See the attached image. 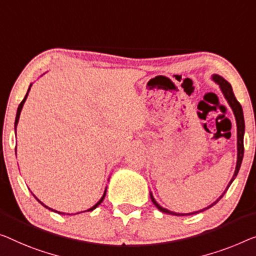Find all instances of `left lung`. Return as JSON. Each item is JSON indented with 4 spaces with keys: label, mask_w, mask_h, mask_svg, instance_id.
Returning <instances> with one entry per match:
<instances>
[{
    "label": "left lung",
    "mask_w": 256,
    "mask_h": 256,
    "mask_svg": "<svg viewBox=\"0 0 256 256\" xmlns=\"http://www.w3.org/2000/svg\"><path fill=\"white\" fill-rule=\"evenodd\" d=\"M212 79L214 82H217L220 87V90H222L224 96H226V98L228 102V104H230V106L232 108V110H234V117H236V122H237V134H238V160H237V166H236V171H234V177H232V179L230 180V182H228V188L226 190H224V193L220 196L218 199H217L215 202H212V204L210 206H208L207 208H204L202 210H198V212H190V214H177V212H170L168 210V209L163 208L160 206L158 202L155 201L154 198H152V193H150V199L152 201V204H154L156 206V208L158 209V210H161L162 212H166V214H170V215H176V216H186V215H194V214H198V212H201L206 210V209H209L212 208V206H215L217 202H218L220 199H222L224 194H226V192L228 190V188H230V185L232 184V182L234 180V178L237 177V174L239 172V169H240V166H242V158H244V133H245V120H244V114H242V104H239L237 98H236L234 96V90H232V87L230 84H228L226 79L220 77V76L218 74H214L212 76Z\"/></svg>",
    "instance_id": "8db88e82"
}]
</instances>
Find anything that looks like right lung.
Segmentation results:
<instances>
[{
  "instance_id": "add662e5",
  "label": "right lung",
  "mask_w": 256,
  "mask_h": 256,
  "mask_svg": "<svg viewBox=\"0 0 256 256\" xmlns=\"http://www.w3.org/2000/svg\"><path fill=\"white\" fill-rule=\"evenodd\" d=\"M28 90H30V88H28ZM28 93H26V95H25V98H22V101L20 102V104H19V106H18V109H17V115H16V120H14V131H16V128H17V124H18V120H19V116H20V112H22V106H24V102H25V100H26V98H28ZM104 196H106V192H104V196H102V198H101V200H100V201H98L96 204H95V206H93V207H92L90 209H88V210H87V212H90V210H93V209H95V208H96V207H98V204H100L102 201H104ZM33 196H34V198H36V199L38 201H39V202H40V204L44 206V207H46V208H47V209H49V210L56 212V210H54V209L49 208V207H47V206H46V204H42V202H41V201H40L39 199H38V198H36V196H34V194H33ZM58 212V214H63V215H66V214H64V212ZM68 215H70V214H68Z\"/></svg>"
}]
</instances>
